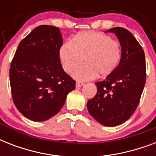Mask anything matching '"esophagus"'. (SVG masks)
<instances>
[{
	"label": "esophagus",
	"instance_id": "obj_1",
	"mask_svg": "<svg viewBox=\"0 0 156 156\" xmlns=\"http://www.w3.org/2000/svg\"><path fill=\"white\" fill-rule=\"evenodd\" d=\"M83 85H84V83H81V82H77V83H76V87L77 88L81 87H83Z\"/></svg>",
	"mask_w": 156,
	"mask_h": 156
}]
</instances>
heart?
I'll return each mask as SVG.
<instances>
[{
	"instance_id": "obj_1",
	"label": "heart",
	"mask_w": 156,
	"mask_h": 156,
	"mask_svg": "<svg viewBox=\"0 0 156 156\" xmlns=\"http://www.w3.org/2000/svg\"><path fill=\"white\" fill-rule=\"evenodd\" d=\"M59 57L62 68L70 73L82 61L85 64L72 73L77 80H90L111 74L121 59V48L109 35L100 31L87 30L74 35L61 44Z\"/></svg>"
}]
</instances>
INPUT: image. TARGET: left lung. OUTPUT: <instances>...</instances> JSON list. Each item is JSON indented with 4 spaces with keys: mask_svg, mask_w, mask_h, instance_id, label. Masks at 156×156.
Wrapping results in <instances>:
<instances>
[{
    "mask_svg": "<svg viewBox=\"0 0 156 156\" xmlns=\"http://www.w3.org/2000/svg\"><path fill=\"white\" fill-rule=\"evenodd\" d=\"M121 47V61L115 70L96 83L97 93L87 107L93 118L104 126H116L129 119L138 105L146 83L145 54L129 30L113 27Z\"/></svg>",
    "mask_w": 156,
    "mask_h": 156,
    "instance_id": "left-lung-1",
    "label": "left lung"
}]
</instances>
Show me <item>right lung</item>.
<instances>
[{
    "label": "right lung",
    "instance_id": "add662e5",
    "mask_svg": "<svg viewBox=\"0 0 156 156\" xmlns=\"http://www.w3.org/2000/svg\"><path fill=\"white\" fill-rule=\"evenodd\" d=\"M63 44L58 27L35 28L18 46L9 69L13 103L23 116L45 121L59 112L75 81L64 71L59 49Z\"/></svg>",
    "mask_w": 156,
    "mask_h": 156
}]
</instances>
